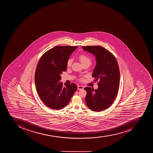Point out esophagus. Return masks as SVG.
I'll list each match as a JSON object with an SVG mask.
<instances>
[{
  "instance_id": "1",
  "label": "esophagus",
  "mask_w": 153,
  "mask_h": 153,
  "mask_svg": "<svg viewBox=\"0 0 153 153\" xmlns=\"http://www.w3.org/2000/svg\"><path fill=\"white\" fill-rule=\"evenodd\" d=\"M84 89V87L82 85H78L77 86V89L78 90H82V89Z\"/></svg>"
}]
</instances>
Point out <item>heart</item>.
I'll use <instances>...</instances> for the list:
<instances>
[{"mask_svg": "<svg viewBox=\"0 0 153 153\" xmlns=\"http://www.w3.org/2000/svg\"><path fill=\"white\" fill-rule=\"evenodd\" d=\"M78 58H79V60L83 65L84 64H87V63L90 64L91 62V59L89 57L87 56V55H85V54H81L78 57ZM72 63V59H69L68 62H67V65H68V67L71 66Z\"/></svg>", "mask_w": 153, "mask_h": 153, "instance_id": "heart-1", "label": "heart"}]
</instances>
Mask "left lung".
<instances>
[{"mask_svg":"<svg viewBox=\"0 0 153 153\" xmlns=\"http://www.w3.org/2000/svg\"><path fill=\"white\" fill-rule=\"evenodd\" d=\"M83 50L93 54L96 60L92 76L99 80V88L86 87V104L94 111H100L110 107L118 94L120 85V70L112 53L100 46H82Z\"/></svg>","mask_w":153,"mask_h":153,"instance_id":"left-lung-1","label":"left lung"}]
</instances>
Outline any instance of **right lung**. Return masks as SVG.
Listing matches in <instances>:
<instances>
[{
    "instance_id": "obj_1",
    "label": "right lung",
    "mask_w": 153,
    "mask_h": 153,
    "mask_svg": "<svg viewBox=\"0 0 153 153\" xmlns=\"http://www.w3.org/2000/svg\"><path fill=\"white\" fill-rule=\"evenodd\" d=\"M77 46H57L42 56L35 73L36 89L43 102L52 110H61L68 105L77 86L60 82L66 71L68 58Z\"/></svg>"
}]
</instances>
